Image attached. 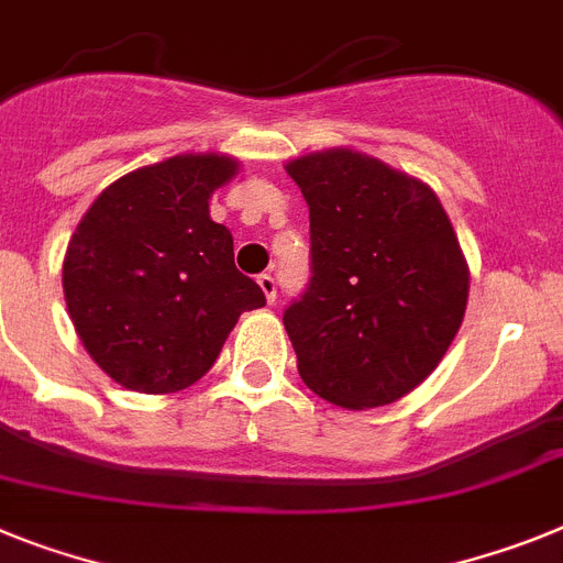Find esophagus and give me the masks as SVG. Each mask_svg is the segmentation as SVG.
Here are the masks:
<instances>
[{
  "label": "esophagus",
  "mask_w": 563,
  "mask_h": 563,
  "mask_svg": "<svg viewBox=\"0 0 563 563\" xmlns=\"http://www.w3.org/2000/svg\"><path fill=\"white\" fill-rule=\"evenodd\" d=\"M258 287H262L264 299L273 305V301H276V278H273L271 273H262V276H258Z\"/></svg>",
  "instance_id": "1"
}]
</instances>
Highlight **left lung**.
Returning a JSON list of instances; mask_svg holds the SVG:
<instances>
[{
    "label": "left lung",
    "mask_w": 563,
    "mask_h": 563,
    "mask_svg": "<svg viewBox=\"0 0 563 563\" xmlns=\"http://www.w3.org/2000/svg\"><path fill=\"white\" fill-rule=\"evenodd\" d=\"M310 208V285L285 310L299 376L339 407L393 405L439 367L470 271L439 196L378 158H292Z\"/></svg>",
    "instance_id": "obj_1"
}]
</instances>
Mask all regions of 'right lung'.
<instances>
[{"instance_id":"1","label":"right lung","mask_w":563,"mask_h":563,"mask_svg":"<svg viewBox=\"0 0 563 563\" xmlns=\"http://www.w3.org/2000/svg\"><path fill=\"white\" fill-rule=\"evenodd\" d=\"M239 170L219 153L139 167L102 190L67 244L62 287L81 344L113 382L176 393L199 382L262 287L235 271L208 199Z\"/></svg>"}]
</instances>
